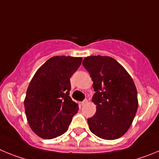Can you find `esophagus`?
<instances>
[{"mask_svg":"<svg viewBox=\"0 0 159 159\" xmlns=\"http://www.w3.org/2000/svg\"><path fill=\"white\" fill-rule=\"evenodd\" d=\"M87 102H88V100L85 99L84 101H82V102H81V105H85V104H87Z\"/></svg>","mask_w":159,"mask_h":159,"instance_id":"34e87169","label":"esophagus"}]
</instances>
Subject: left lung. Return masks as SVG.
<instances>
[{"mask_svg": "<svg viewBox=\"0 0 159 159\" xmlns=\"http://www.w3.org/2000/svg\"><path fill=\"white\" fill-rule=\"evenodd\" d=\"M93 81L96 113L88 118L91 132L112 140L127 132L138 108L137 90L128 73L114 58L89 56L82 62Z\"/></svg>", "mask_w": 159, "mask_h": 159, "instance_id": "left-lung-1", "label": "left lung"}]
</instances>
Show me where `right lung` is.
I'll return each mask as SVG.
<instances>
[{"label": "right lung", "mask_w": 159, "mask_h": 159, "mask_svg": "<svg viewBox=\"0 0 159 159\" xmlns=\"http://www.w3.org/2000/svg\"><path fill=\"white\" fill-rule=\"evenodd\" d=\"M82 58L55 56L48 59L31 79L24 100L27 120L39 137L51 139L68 130L78 104L70 97V78Z\"/></svg>", "instance_id": "obj_1"}]
</instances>
